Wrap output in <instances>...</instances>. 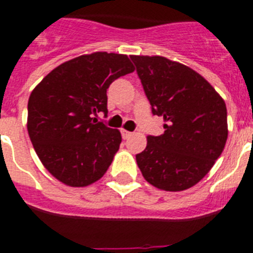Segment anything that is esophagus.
<instances>
[{"instance_id":"esophagus-1","label":"esophagus","mask_w":253,"mask_h":253,"mask_svg":"<svg viewBox=\"0 0 253 253\" xmlns=\"http://www.w3.org/2000/svg\"><path fill=\"white\" fill-rule=\"evenodd\" d=\"M121 133H122V137L125 140H127L129 136H132V132H129V131H126V129H121Z\"/></svg>"}]
</instances>
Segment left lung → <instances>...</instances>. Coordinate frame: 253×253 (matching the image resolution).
<instances>
[{
  "label": "left lung",
  "instance_id": "obj_1",
  "mask_svg": "<svg viewBox=\"0 0 253 253\" xmlns=\"http://www.w3.org/2000/svg\"><path fill=\"white\" fill-rule=\"evenodd\" d=\"M151 112L164 133L148 136L136 155L144 178L164 191H183L205 177L228 137L227 107L208 81L187 66L160 56H131Z\"/></svg>",
  "mask_w": 253,
  "mask_h": 253
}]
</instances>
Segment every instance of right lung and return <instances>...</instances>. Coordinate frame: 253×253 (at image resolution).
<instances>
[{"label": "right lung", "mask_w": 253, "mask_h": 253, "mask_svg": "<svg viewBox=\"0 0 253 253\" xmlns=\"http://www.w3.org/2000/svg\"><path fill=\"white\" fill-rule=\"evenodd\" d=\"M126 54H84L49 72L30 94L28 132L48 172L71 187L100 179L122 141L118 129L98 122L107 116V89L133 72Z\"/></svg>", "instance_id": "right-lung-1"}]
</instances>
